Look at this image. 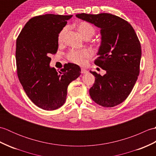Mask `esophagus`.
Wrapping results in <instances>:
<instances>
[{
  "mask_svg": "<svg viewBox=\"0 0 156 156\" xmlns=\"http://www.w3.org/2000/svg\"><path fill=\"white\" fill-rule=\"evenodd\" d=\"M88 71L87 70V69H85L84 68H81V73L82 74H86V73H87Z\"/></svg>",
  "mask_w": 156,
  "mask_h": 156,
  "instance_id": "1",
  "label": "esophagus"
}]
</instances>
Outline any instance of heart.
<instances>
[{
  "label": "heart",
  "instance_id": "b5f03b06",
  "mask_svg": "<svg viewBox=\"0 0 156 156\" xmlns=\"http://www.w3.org/2000/svg\"><path fill=\"white\" fill-rule=\"evenodd\" d=\"M77 29L82 37L84 39H90L95 34V29L94 26L88 22H81L77 25ZM68 27H65L62 29L58 35V41H62ZM90 55V51L88 49H82L80 51H71L68 55V58L70 62L76 64H83L85 59Z\"/></svg>",
  "mask_w": 156,
  "mask_h": 156
}]
</instances>
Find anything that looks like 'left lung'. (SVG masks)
<instances>
[{
  "mask_svg": "<svg viewBox=\"0 0 156 156\" xmlns=\"http://www.w3.org/2000/svg\"><path fill=\"white\" fill-rule=\"evenodd\" d=\"M76 17L101 29V41L94 64L105 69L95 76L89 90L92 101L104 107H112L127 98L137 80L141 58L140 42L129 23L109 13L76 15Z\"/></svg>",
  "mask_w": 156,
  "mask_h": 156,
  "instance_id": "left-lung-1",
  "label": "left lung"
}]
</instances>
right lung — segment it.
<instances>
[{
  "label": "right lung",
  "instance_id": "right-lung-1",
  "mask_svg": "<svg viewBox=\"0 0 156 156\" xmlns=\"http://www.w3.org/2000/svg\"><path fill=\"white\" fill-rule=\"evenodd\" d=\"M73 15L45 14L26 23L16 42L17 74L28 97L38 107L55 110L65 103L69 84L80 75L79 66L68 63L61 71L50 67L58 48V35Z\"/></svg>",
  "mask_w": 156,
  "mask_h": 156
}]
</instances>
